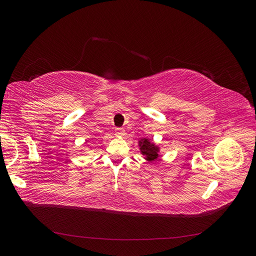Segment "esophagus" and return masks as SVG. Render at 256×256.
I'll return each mask as SVG.
<instances>
[{"label":"esophagus","mask_w":256,"mask_h":256,"mask_svg":"<svg viewBox=\"0 0 256 256\" xmlns=\"http://www.w3.org/2000/svg\"><path fill=\"white\" fill-rule=\"evenodd\" d=\"M114 131H115V134H118V136H124V134H125V129L120 128V127H116L114 129Z\"/></svg>","instance_id":"obj_1"}]
</instances>
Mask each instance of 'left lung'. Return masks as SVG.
Here are the masks:
<instances>
[{
    "mask_svg": "<svg viewBox=\"0 0 256 256\" xmlns=\"http://www.w3.org/2000/svg\"><path fill=\"white\" fill-rule=\"evenodd\" d=\"M141 147V152L143 154H145V159L148 160V161H154L158 158V150L159 148L157 146H154L150 140H147V138H142V140L138 142Z\"/></svg>",
    "mask_w": 256,
    "mask_h": 256,
    "instance_id": "obj_1",
    "label": "left lung"
}]
</instances>
